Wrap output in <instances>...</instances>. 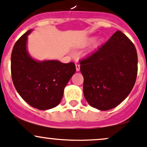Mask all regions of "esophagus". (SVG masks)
<instances>
[{"mask_svg": "<svg viewBox=\"0 0 147 147\" xmlns=\"http://www.w3.org/2000/svg\"><path fill=\"white\" fill-rule=\"evenodd\" d=\"M75 66H76V70L77 71H79L80 69V65L78 64V63H77L76 65H75Z\"/></svg>", "mask_w": 147, "mask_h": 147, "instance_id": "obj_1", "label": "esophagus"}]
</instances>
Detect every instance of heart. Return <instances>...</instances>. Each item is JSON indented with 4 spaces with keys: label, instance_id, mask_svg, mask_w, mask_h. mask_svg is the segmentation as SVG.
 Listing matches in <instances>:
<instances>
[{
    "label": "heart",
    "instance_id": "b5f03b06",
    "mask_svg": "<svg viewBox=\"0 0 147 147\" xmlns=\"http://www.w3.org/2000/svg\"><path fill=\"white\" fill-rule=\"evenodd\" d=\"M92 41H93V38H91V39H89V40H88L87 41H86V42H85V44H90V43L92 42Z\"/></svg>",
    "mask_w": 147,
    "mask_h": 147
}]
</instances>
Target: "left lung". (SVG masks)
Wrapping results in <instances>:
<instances>
[{
    "label": "left lung",
    "instance_id": "obj_1",
    "mask_svg": "<svg viewBox=\"0 0 147 147\" xmlns=\"http://www.w3.org/2000/svg\"><path fill=\"white\" fill-rule=\"evenodd\" d=\"M80 63L84 77V97L91 106L98 110L116 107L135 84L137 51L133 43L120 31Z\"/></svg>",
    "mask_w": 147,
    "mask_h": 147
}]
</instances>
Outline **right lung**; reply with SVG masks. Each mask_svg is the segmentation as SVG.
Instances as JSON below:
<instances>
[{
	"instance_id": "obj_1",
	"label": "right lung",
	"mask_w": 147,
	"mask_h": 147,
	"mask_svg": "<svg viewBox=\"0 0 147 147\" xmlns=\"http://www.w3.org/2000/svg\"><path fill=\"white\" fill-rule=\"evenodd\" d=\"M27 31L14 45L11 54V75L17 92L28 104L39 110L58 106L69 79L75 73L74 63L38 61L27 50Z\"/></svg>"
}]
</instances>
